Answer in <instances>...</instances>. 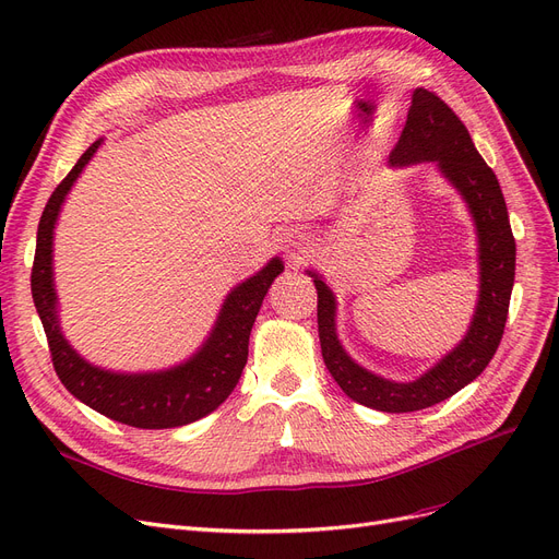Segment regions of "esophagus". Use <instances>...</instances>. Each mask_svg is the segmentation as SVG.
I'll use <instances>...</instances> for the list:
<instances>
[{
	"mask_svg": "<svg viewBox=\"0 0 559 559\" xmlns=\"http://www.w3.org/2000/svg\"><path fill=\"white\" fill-rule=\"evenodd\" d=\"M281 245H283L287 258L295 264H301L308 258V235L299 228H287L281 235Z\"/></svg>",
	"mask_w": 559,
	"mask_h": 559,
	"instance_id": "esophagus-1",
	"label": "esophagus"
}]
</instances>
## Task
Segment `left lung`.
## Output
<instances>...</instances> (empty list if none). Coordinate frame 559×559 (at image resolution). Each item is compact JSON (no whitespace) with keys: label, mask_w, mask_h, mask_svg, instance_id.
Wrapping results in <instances>:
<instances>
[{"label":"left lung","mask_w":559,"mask_h":559,"mask_svg":"<svg viewBox=\"0 0 559 559\" xmlns=\"http://www.w3.org/2000/svg\"><path fill=\"white\" fill-rule=\"evenodd\" d=\"M436 162L441 174L468 203L479 239V301L466 337L420 379L397 383L362 370L335 335V297L314 272L318 329L326 370L354 402L385 414H408L439 404L477 379L493 358L514 287L516 241L509 226L496 174L477 153L461 118L427 88H416L406 126L391 153V164Z\"/></svg>","instance_id":"8db88e82"}]
</instances>
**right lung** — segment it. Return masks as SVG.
Returning <instances> with one entry per match:
<instances>
[{
  "label": "right lung",
  "mask_w": 559,
  "mask_h": 559,
  "mask_svg": "<svg viewBox=\"0 0 559 559\" xmlns=\"http://www.w3.org/2000/svg\"><path fill=\"white\" fill-rule=\"evenodd\" d=\"M100 141L88 145L86 153L70 168L47 201L36 237V255L32 266V297L50 345L52 366L68 391L98 414L139 429H168L199 420L224 404L235 391L247 366L249 335L266 289L283 272L281 258L237 285L226 297L210 337L201 352L187 362L164 372L116 374L93 368L68 345L57 322V293L52 283V235L66 193L88 164Z\"/></svg>",
  "instance_id": "add662e5"
}]
</instances>
